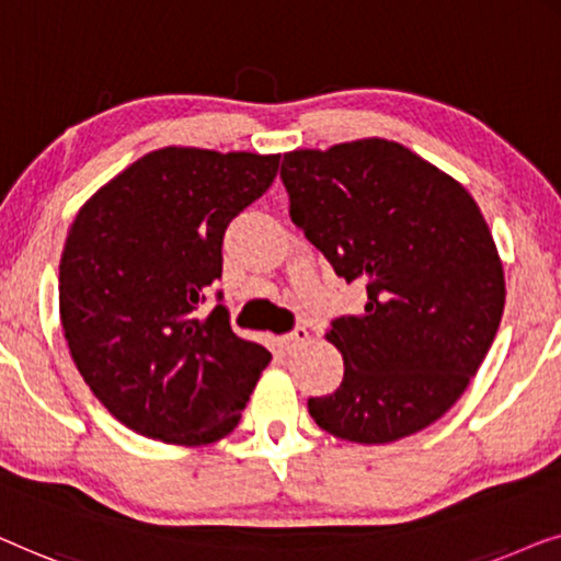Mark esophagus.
I'll return each instance as SVG.
<instances>
[{"mask_svg":"<svg viewBox=\"0 0 561 561\" xmlns=\"http://www.w3.org/2000/svg\"><path fill=\"white\" fill-rule=\"evenodd\" d=\"M307 337H310V333H307V328H305V325H297L295 330H291L289 335H284V337H282L284 351H297L299 345H305V343H307Z\"/></svg>","mask_w":561,"mask_h":561,"instance_id":"esophagus-1","label":"esophagus"}]
</instances>
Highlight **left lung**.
<instances>
[{"label":"left lung","instance_id":"left-lung-1","mask_svg":"<svg viewBox=\"0 0 561 561\" xmlns=\"http://www.w3.org/2000/svg\"><path fill=\"white\" fill-rule=\"evenodd\" d=\"M289 216L337 277L366 287L360 314L328 341L345 374L307 401L330 435L383 445L437 422L478 374L499 333L506 279L465 187L389 139L295 149L282 160Z\"/></svg>","mask_w":561,"mask_h":561}]
</instances>
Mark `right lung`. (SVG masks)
I'll return each instance as SVG.
<instances>
[{
    "mask_svg": "<svg viewBox=\"0 0 561 561\" xmlns=\"http://www.w3.org/2000/svg\"><path fill=\"white\" fill-rule=\"evenodd\" d=\"M279 154L164 147L93 193L60 256L70 356L124 427L210 445L241 420L272 353L201 305L224 272V233L270 191ZM220 299V295H218Z\"/></svg>",
    "mask_w": 561,
    "mask_h": 561,
    "instance_id": "right-lung-1",
    "label": "right lung"
}]
</instances>
